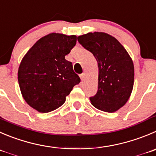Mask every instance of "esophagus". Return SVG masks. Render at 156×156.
Masks as SVG:
<instances>
[{"label":"esophagus","instance_id":"obj_1","mask_svg":"<svg viewBox=\"0 0 156 156\" xmlns=\"http://www.w3.org/2000/svg\"><path fill=\"white\" fill-rule=\"evenodd\" d=\"M80 76L81 80L83 81V80H84V78H85V74H84V73H81V74H80Z\"/></svg>","mask_w":156,"mask_h":156}]
</instances>
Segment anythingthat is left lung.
Masks as SVG:
<instances>
[{
	"instance_id": "left-lung-1",
	"label": "left lung",
	"mask_w": 156,
	"mask_h": 156,
	"mask_svg": "<svg viewBox=\"0 0 156 156\" xmlns=\"http://www.w3.org/2000/svg\"><path fill=\"white\" fill-rule=\"evenodd\" d=\"M77 40L98 63V91L90 97L92 105L104 112H115L126 104L133 91L134 66L131 57L123 46L106 33H88Z\"/></svg>"
}]
</instances>
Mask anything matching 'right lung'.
<instances>
[{"mask_svg": "<svg viewBox=\"0 0 156 156\" xmlns=\"http://www.w3.org/2000/svg\"><path fill=\"white\" fill-rule=\"evenodd\" d=\"M76 44V36L52 33L41 38L26 53L18 69L22 96L41 112L61 106L80 78L65 59Z\"/></svg>", "mask_w": 156, "mask_h": 156, "instance_id": "right-lung-1", "label": "right lung"}]
</instances>
